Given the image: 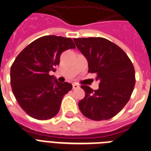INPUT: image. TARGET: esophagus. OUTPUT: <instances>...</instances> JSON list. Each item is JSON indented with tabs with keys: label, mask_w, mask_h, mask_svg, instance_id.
<instances>
[{
	"label": "esophagus",
	"mask_w": 151,
	"mask_h": 151,
	"mask_svg": "<svg viewBox=\"0 0 151 151\" xmlns=\"http://www.w3.org/2000/svg\"><path fill=\"white\" fill-rule=\"evenodd\" d=\"M78 88H79V85H78V83H73V90L78 89Z\"/></svg>",
	"instance_id": "1"
}]
</instances>
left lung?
<instances>
[{
	"label": "left lung",
	"instance_id": "8db88e82",
	"mask_svg": "<svg viewBox=\"0 0 151 151\" xmlns=\"http://www.w3.org/2000/svg\"><path fill=\"white\" fill-rule=\"evenodd\" d=\"M78 50L87 58L88 72L96 73L99 88L93 91L83 85L85 97L78 107L86 117L93 121L112 118L130 100L135 85L132 62L116 44L103 37L74 38Z\"/></svg>",
	"mask_w": 151,
	"mask_h": 151
}]
</instances>
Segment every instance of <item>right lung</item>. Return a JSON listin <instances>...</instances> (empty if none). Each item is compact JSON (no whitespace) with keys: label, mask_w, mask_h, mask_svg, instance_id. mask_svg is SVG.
<instances>
[{"label":"right lung","mask_w":151,"mask_h":151,"mask_svg":"<svg viewBox=\"0 0 151 151\" xmlns=\"http://www.w3.org/2000/svg\"><path fill=\"white\" fill-rule=\"evenodd\" d=\"M75 47L69 37L48 35L30 43L16 58L11 68V87L29 116L47 120L58 114L62 98L72 84L60 83L49 72L55 71L64 50Z\"/></svg>","instance_id":"right-lung-1"}]
</instances>
